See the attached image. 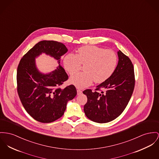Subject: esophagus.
<instances>
[{
    "mask_svg": "<svg viewBox=\"0 0 159 159\" xmlns=\"http://www.w3.org/2000/svg\"><path fill=\"white\" fill-rule=\"evenodd\" d=\"M83 93V92L81 90H80V89H78L77 90V95H81Z\"/></svg>",
    "mask_w": 159,
    "mask_h": 159,
    "instance_id": "34e87169",
    "label": "esophagus"
}]
</instances>
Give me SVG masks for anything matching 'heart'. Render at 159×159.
<instances>
[{"label":"heart","instance_id":"heart-1","mask_svg":"<svg viewBox=\"0 0 159 159\" xmlns=\"http://www.w3.org/2000/svg\"><path fill=\"white\" fill-rule=\"evenodd\" d=\"M117 63L116 53L110 49L96 46H83L76 55L70 53L64 58V66L66 71L73 75L84 65L83 72L72 76L70 81L76 87L83 89L93 81L101 83L109 78L115 70Z\"/></svg>","mask_w":159,"mask_h":159}]
</instances>
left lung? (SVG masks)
I'll return each mask as SVG.
<instances>
[{
    "label": "left lung",
    "instance_id": "obj_1",
    "mask_svg": "<svg viewBox=\"0 0 159 159\" xmlns=\"http://www.w3.org/2000/svg\"><path fill=\"white\" fill-rule=\"evenodd\" d=\"M115 72L96 87L95 91L86 89L87 97L84 106L86 116L98 123H107L115 119L124 111L133 94L135 76L130 59L120 50Z\"/></svg>",
    "mask_w": 159,
    "mask_h": 159
}]
</instances>
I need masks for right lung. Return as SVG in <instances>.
I'll use <instances>...</instances> for the list:
<instances>
[{"mask_svg":"<svg viewBox=\"0 0 159 159\" xmlns=\"http://www.w3.org/2000/svg\"><path fill=\"white\" fill-rule=\"evenodd\" d=\"M68 49L56 41L43 40L37 43L22 57L17 71V92L27 113L35 120L49 123L63 115L69 101L77 94L74 85L61 88L69 77L60 66V59ZM45 53L58 60L57 70L48 75L40 73L34 59Z\"/></svg>","mask_w":159,"mask_h":159,"instance_id":"obj_1","label":"right lung"}]
</instances>
